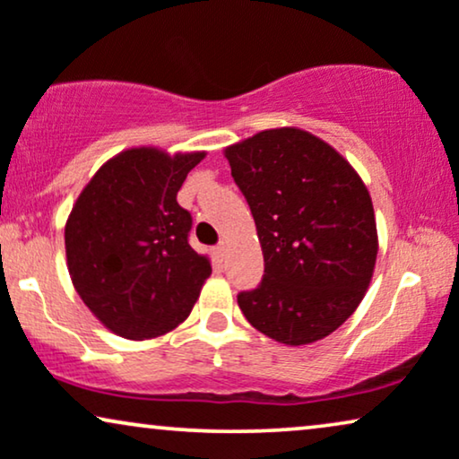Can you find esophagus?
<instances>
[{"label": "esophagus", "mask_w": 459, "mask_h": 459, "mask_svg": "<svg viewBox=\"0 0 459 459\" xmlns=\"http://www.w3.org/2000/svg\"><path fill=\"white\" fill-rule=\"evenodd\" d=\"M213 254H216L218 258H222V255H224V243H218V246L213 247Z\"/></svg>", "instance_id": "1"}]
</instances>
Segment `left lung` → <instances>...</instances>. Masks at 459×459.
Segmentation results:
<instances>
[{"label": "left lung", "instance_id": "8db88e82", "mask_svg": "<svg viewBox=\"0 0 459 459\" xmlns=\"http://www.w3.org/2000/svg\"><path fill=\"white\" fill-rule=\"evenodd\" d=\"M224 155L264 254L260 285L237 296L241 313L281 344L325 338L357 310L374 274L368 188L338 151L296 127L264 130Z\"/></svg>", "mask_w": 459, "mask_h": 459}]
</instances>
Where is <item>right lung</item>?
Listing matches in <instances>:
<instances>
[{"instance_id": "1", "label": "right lung", "mask_w": 459, "mask_h": 459, "mask_svg": "<svg viewBox=\"0 0 459 459\" xmlns=\"http://www.w3.org/2000/svg\"><path fill=\"white\" fill-rule=\"evenodd\" d=\"M205 152L143 146L94 174L65 226L66 264L85 307L121 338L168 333L191 315L210 260L188 246L193 218L178 205Z\"/></svg>"}]
</instances>
